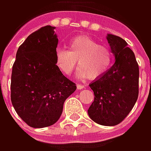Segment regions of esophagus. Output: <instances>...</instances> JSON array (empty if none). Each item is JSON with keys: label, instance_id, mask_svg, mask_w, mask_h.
I'll use <instances>...</instances> for the list:
<instances>
[{"label": "esophagus", "instance_id": "esophagus-1", "mask_svg": "<svg viewBox=\"0 0 151 151\" xmlns=\"http://www.w3.org/2000/svg\"><path fill=\"white\" fill-rule=\"evenodd\" d=\"M76 87H77V89L81 90V89H83V88L85 87V86H84V85H81V84H77Z\"/></svg>", "mask_w": 151, "mask_h": 151}]
</instances>
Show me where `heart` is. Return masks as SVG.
Segmentation results:
<instances>
[{"mask_svg":"<svg viewBox=\"0 0 151 151\" xmlns=\"http://www.w3.org/2000/svg\"><path fill=\"white\" fill-rule=\"evenodd\" d=\"M55 65L65 76H70L76 68L77 60L79 78L97 79L109 71L114 54L106 46L100 45L87 35H78L68 43V50L57 47L54 54Z\"/></svg>","mask_w":151,"mask_h":151,"instance_id":"heart-1","label":"heart"}]
</instances>
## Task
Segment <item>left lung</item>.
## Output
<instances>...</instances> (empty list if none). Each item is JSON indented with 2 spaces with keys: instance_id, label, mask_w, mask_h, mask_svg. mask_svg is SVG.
I'll return each instance as SVG.
<instances>
[{
  "instance_id": "8db88e82",
  "label": "left lung",
  "mask_w": 151,
  "mask_h": 151,
  "mask_svg": "<svg viewBox=\"0 0 151 151\" xmlns=\"http://www.w3.org/2000/svg\"><path fill=\"white\" fill-rule=\"evenodd\" d=\"M106 38L116 62L106 74L89 85L94 100L87 113L98 124L116 126L127 116L138 99L139 70L125 40L111 34Z\"/></svg>"
}]
</instances>
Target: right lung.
Instances as JSON below:
<instances>
[{
	"mask_svg": "<svg viewBox=\"0 0 151 151\" xmlns=\"http://www.w3.org/2000/svg\"><path fill=\"white\" fill-rule=\"evenodd\" d=\"M55 27L47 25L29 35L19 47L11 77L12 104L31 127L58 122L66 99L76 86L55 65L58 47Z\"/></svg>",
	"mask_w": 151,
	"mask_h": 151,
	"instance_id": "right-lung-1",
	"label": "right lung"
}]
</instances>
